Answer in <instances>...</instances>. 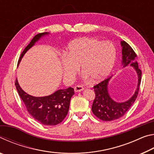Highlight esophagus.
Masks as SVG:
<instances>
[{"instance_id":"34e87169","label":"esophagus","mask_w":154,"mask_h":154,"mask_svg":"<svg viewBox=\"0 0 154 154\" xmlns=\"http://www.w3.org/2000/svg\"><path fill=\"white\" fill-rule=\"evenodd\" d=\"M83 89H84V88H83V86H82V85H76V86L74 88L75 92H82V90H83Z\"/></svg>"}]
</instances>
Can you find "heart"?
<instances>
[{
    "label": "heart",
    "mask_w": 154,
    "mask_h": 154,
    "mask_svg": "<svg viewBox=\"0 0 154 154\" xmlns=\"http://www.w3.org/2000/svg\"><path fill=\"white\" fill-rule=\"evenodd\" d=\"M116 49L109 41L102 42L95 38H82L69 45L67 54L62 59L64 76L71 81L81 71L85 78L99 82L106 77L113 69Z\"/></svg>",
    "instance_id": "heart-1"
}]
</instances>
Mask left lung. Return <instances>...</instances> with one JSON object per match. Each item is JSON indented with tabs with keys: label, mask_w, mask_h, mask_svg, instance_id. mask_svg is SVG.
Segmentation results:
<instances>
[{
	"label": "left lung",
	"mask_w": 154,
	"mask_h": 154,
	"mask_svg": "<svg viewBox=\"0 0 154 154\" xmlns=\"http://www.w3.org/2000/svg\"><path fill=\"white\" fill-rule=\"evenodd\" d=\"M121 46L122 47V64L124 68L128 66L134 67L137 75V87L133 96L129 100L119 103L113 100L109 94L108 85L112 77L94 85V90L95 92V98L92 104V110L94 116L103 121H113L122 118L134 103L139 94L141 82V71L138 66L137 56L126 41H121Z\"/></svg>",
	"instance_id": "8db88e82"
}]
</instances>
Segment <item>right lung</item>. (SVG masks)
<instances>
[{"instance_id":"right-lung-1","label":"right lung","mask_w":154,"mask_h":154,"mask_svg":"<svg viewBox=\"0 0 154 154\" xmlns=\"http://www.w3.org/2000/svg\"><path fill=\"white\" fill-rule=\"evenodd\" d=\"M48 34L49 32L39 33L34 36L21 54L18 64L28 49L32 48L42 36ZM15 86L20 98L26 106L28 113L36 121L46 126H55L63 121L69 111L71 98L74 94V89L70 87L65 90H57L51 95L36 97L25 92L20 86L17 79Z\"/></svg>"}]
</instances>
